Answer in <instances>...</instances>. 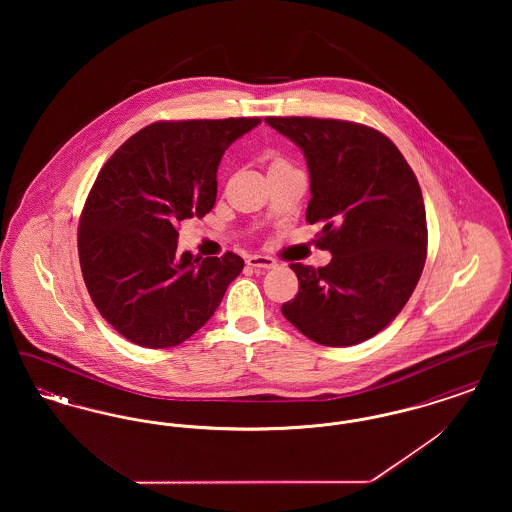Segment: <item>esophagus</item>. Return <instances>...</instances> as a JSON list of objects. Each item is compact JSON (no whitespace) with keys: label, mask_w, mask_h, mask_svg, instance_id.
Returning <instances> with one entry per match:
<instances>
[{"label":"esophagus","mask_w":512,"mask_h":512,"mask_svg":"<svg viewBox=\"0 0 512 512\" xmlns=\"http://www.w3.org/2000/svg\"><path fill=\"white\" fill-rule=\"evenodd\" d=\"M247 265L253 268L268 270V268L276 267V261L272 257H268V255H251V257H247Z\"/></svg>","instance_id":"1"}]
</instances>
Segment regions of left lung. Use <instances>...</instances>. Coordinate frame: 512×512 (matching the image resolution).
Segmentation results:
<instances>
[{
	"label": "left lung",
	"instance_id": "obj_1",
	"mask_svg": "<svg viewBox=\"0 0 512 512\" xmlns=\"http://www.w3.org/2000/svg\"><path fill=\"white\" fill-rule=\"evenodd\" d=\"M303 151L311 180L307 222H320L326 267L293 263L299 292L282 315L309 340L349 347L390 326L426 261L418 180L384 134L355 122L267 117Z\"/></svg>",
	"mask_w": 512,
	"mask_h": 512
}]
</instances>
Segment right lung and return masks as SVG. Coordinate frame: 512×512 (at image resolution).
<instances>
[{"instance_id":"1","label":"right lung","mask_w":512,"mask_h":512,"mask_svg":"<svg viewBox=\"0 0 512 512\" xmlns=\"http://www.w3.org/2000/svg\"><path fill=\"white\" fill-rule=\"evenodd\" d=\"M259 122H153L99 171L80 217L78 255L99 315L126 340L149 349L188 340L242 272L236 253H178L176 228L213 209L224 151Z\"/></svg>"}]
</instances>
